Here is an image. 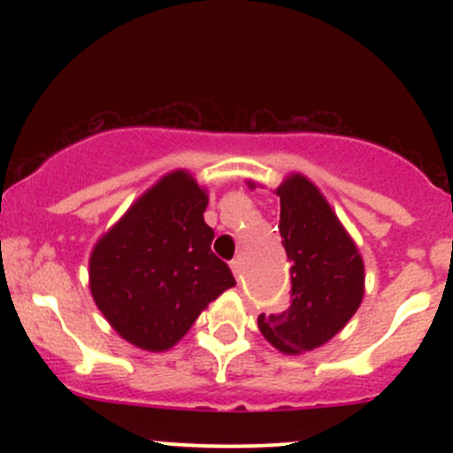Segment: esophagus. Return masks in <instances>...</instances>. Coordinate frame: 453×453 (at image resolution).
Returning <instances> with one entry per match:
<instances>
[{
	"label": "esophagus",
	"mask_w": 453,
	"mask_h": 453,
	"mask_svg": "<svg viewBox=\"0 0 453 453\" xmlns=\"http://www.w3.org/2000/svg\"><path fill=\"white\" fill-rule=\"evenodd\" d=\"M230 268H232L234 277H236V279H241V274H242V259H241V257L232 259V262H230Z\"/></svg>",
	"instance_id": "34e87169"
}]
</instances>
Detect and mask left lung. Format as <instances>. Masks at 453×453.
Here are the masks:
<instances>
[{"instance_id": "obj_1", "label": "left lung", "mask_w": 453, "mask_h": 453, "mask_svg": "<svg viewBox=\"0 0 453 453\" xmlns=\"http://www.w3.org/2000/svg\"><path fill=\"white\" fill-rule=\"evenodd\" d=\"M277 196L279 232L292 262V304L279 315L262 313L257 326L279 351L304 353L339 334L357 311L364 262L339 217L306 176H288Z\"/></svg>"}]
</instances>
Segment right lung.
<instances>
[{"label": "right lung", "instance_id": "right-lung-1", "mask_svg": "<svg viewBox=\"0 0 453 453\" xmlns=\"http://www.w3.org/2000/svg\"><path fill=\"white\" fill-rule=\"evenodd\" d=\"M209 196L185 170L165 174L97 241L89 285L97 309L127 342L165 351L217 296L236 285L211 251Z\"/></svg>", "mask_w": 453, "mask_h": 453}]
</instances>
